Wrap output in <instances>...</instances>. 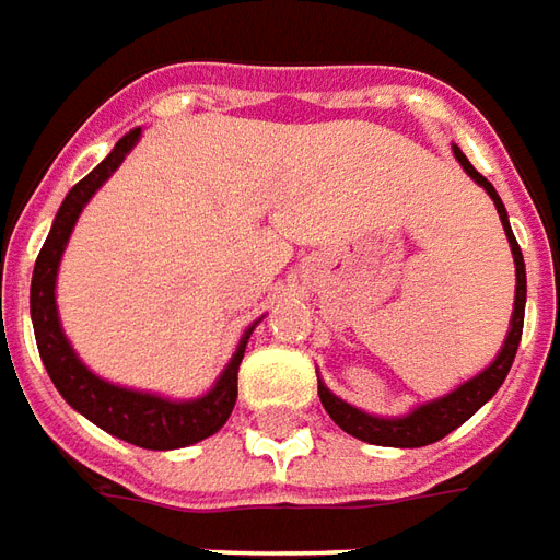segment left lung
<instances>
[{
    "instance_id": "left-lung-1",
    "label": "left lung",
    "mask_w": 560,
    "mask_h": 560,
    "mask_svg": "<svg viewBox=\"0 0 560 560\" xmlns=\"http://www.w3.org/2000/svg\"><path fill=\"white\" fill-rule=\"evenodd\" d=\"M455 160L462 162L464 172L470 174L494 201V208L501 213V223L506 229V241L513 247V259H515V311H513V323H510V335H506V343H503L501 355L491 362V368H486L482 374L474 376L470 383H464L462 388H455L452 395L440 400H431L425 407H419L410 416L404 419H376V416H368L362 410H355L350 404H343L340 398H335L328 388L319 383V400L323 407L328 410V416L335 419L337 425L343 428L347 434L352 438L364 440V443H374V446H400V450H416V446H428V443H438L443 440L450 431H455L458 425H464L470 416L477 413L479 407L503 386V380L510 374L513 368L515 350H518V340H522V325H525V295H527V283H525V259H522V249L515 244L513 229L506 223V210H503V201L494 192V186L482 177V174L467 162L462 150L455 147Z\"/></svg>"
}]
</instances>
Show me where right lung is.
<instances>
[{
  "instance_id": "add662e5",
  "label": "right lung",
  "mask_w": 560,
  "mask_h": 560,
  "mask_svg": "<svg viewBox=\"0 0 560 560\" xmlns=\"http://www.w3.org/2000/svg\"><path fill=\"white\" fill-rule=\"evenodd\" d=\"M138 135H141V129H129L117 141V147L110 150L108 160L98 162L81 184L71 186V192L66 196L57 220H54V229L47 235L45 247L35 259L30 311H33L35 343H38L47 374L54 380V386L59 388V395L69 400L78 413L86 416L90 422H96L102 431H108V434L126 440V443H135L141 450H180V446H189V443H198V440L217 434L225 425V419L232 416V407L237 400V368H241V359H244L249 331L241 340L235 359L229 362V368L220 376V383L210 388L205 398L174 404V400H162L156 395H141V392L110 386L105 380H98L96 374H90L78 362V355H74L69 340L62 335V328H59L57 301H54L59 256L66 249L71 229L78 223V213L93 198L98 186L114 174L122 156L132 150Z\"/></svg>"
}]
</instances>
